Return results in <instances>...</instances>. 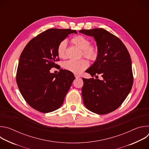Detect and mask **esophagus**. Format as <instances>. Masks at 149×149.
<instances>
[{
  "label": "esophagus",
  "instance_id": "esophagus-1",
  "mask_svg": "<svg viewBox=\"0 0 149 149\" xmlns=\"http://www.w3.org/2000/svg\"><path fill=\"white\" fill-rule=\"evenodd\" d=\"M75 78H80L81 76L78 74H75Z\"/></svg>",
  "mask_w": 149,
  "mask_h": 149
}]
</instances>
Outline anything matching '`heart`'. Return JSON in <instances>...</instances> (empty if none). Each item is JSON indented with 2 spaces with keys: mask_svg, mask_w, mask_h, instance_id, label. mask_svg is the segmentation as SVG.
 <instances>
[{
  "mask_svg": "<svg viewBox=\"0 0 149 149\" xmlns=\"http://www.w3.org/2000/svg\"><path fill=\"white\" fill-rule=\"evenodd\" d=\"M72 43L82 50V54L84 56L94 61L98 56V48L95 45H90V42L88 38L82 35H78L71 39ZM67 42L63 40L59 42L57 48L58 55L60 58L65 59L67 57ZM89 65L88 62L84 59L79 61L70 60L63 63L64 68L75 74H80Z\"/></svg>",
  "mask_w": 149,
  "mask_h": 149,
  "instance_id": "heart-1",
  "label": "heart"
}]
</instances>
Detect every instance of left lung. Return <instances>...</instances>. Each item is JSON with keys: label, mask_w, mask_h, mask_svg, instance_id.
<instances>
[{"label": "left lung", "mask_w": 149, "mask_h": 149, "mask_svg": "<svg viewBox=\"0 0 149 149\" xmlns=\"http://www.w3.org/2000/svg\"><path fill=\"white\" fill-rule=\"evenodd\" d=\"M94 37L98 56L86 71L91 77L101 74L102 79L82 78V96L90 111L105 114L118 108L130 93L133 83L132 60L128 50L117 36L102 28L79 31Z\"/></svg>", "instance_id": "left-lung-1"}]
</instances>
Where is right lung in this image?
<instances>
[{
    "instance_id": "1",
    "label": "right lung",
    "mask_w": 149,
    "mask_h": 149,
    "mask_svg": "<svg viewBox=\"0 0 149 149\" xmlns=\"http://www.w3.org/2000/svg\"><path fill=\"white\" fill-rule=\"evenodd\" d=\"M69 29H49L31 39L20 55L16 74L19 91L33 109L44 113L60 108L75 77L61 69L55 74L51 68L57 67V48L59 42L71 33Z\"/></svg>"
}]
</instances>
